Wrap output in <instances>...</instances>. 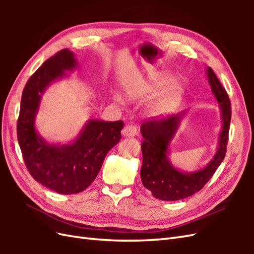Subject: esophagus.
I'll return each instance as SVG.
<instances>
[{
  "label": "esophagus",
  "instance_id": "esophagus-1",
  "mask_svg": "<svg viewBox=\"0 0 254 254\" xmlns=\"http://www.w3.org/2000/svg\"><path fill=\"white\" fill-rule=\"evenodd\" d=\"M137 133V127L133 124L126 125L122 130V134L124 136H134Z\"/></svg>",
  "mask_w": 254,
  "mask_h": 254
}]
</instances>
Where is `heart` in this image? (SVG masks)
Here are the masks:
<instances>
[{
	"mask_svg": "<svg viewBox=\"0 0 254 254\" xmlns=\"http://www.w3.org/2000/svg\"><path fill=\"white\" fill-rule=\"evenodd\" d=\"M168 79H170V76L162 75L155 82L144 86L142 88V93L144 94L150 93V92L155 91L157 88L163 86L165 82L168 81ZM183 93H184V86L182 81L180 80L172 81L170 84H168V87L165 89L163 93L161 94L157 101L152 104L151 106L152 113L162 114V113H167L174 110L176 107L180 104Z\"/></svg>",
	"mask_w": 254,
	"mask_h": 254,
	"instance_id": "obj_1",
	"label": "heart"
}]
</instances>
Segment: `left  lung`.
<instances>
[{"instance_id": "8db88e82", "label": "left lung", "mask_w": 254, "mask_h": 254, "mask_svg": "<svg viewBox=\"0 0 254 254\" xmlns=\"http://www.w3.org/2000/svg\"><path fill=\"white\" fill-rule=\"evenodd\" d=\"M207 79L213 94L221 108L222 129L216 155L203 170L184 174L176 170L167 159V147L178 127L181 115H172L162 120H150L141 126L143 163L141 180L143 186L160 200L175 201L190 197L200 190L224 160L231 122V102L225 88L211 67H207Z\"/></svg>"}]
</instances>
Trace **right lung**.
Segmentation results:
<instances>
[{"label": "right lung", "mask_w": 254, "mask_h": 254, "mask_svg": "<svg viewBox=\"0 0 254 254\" xmlns=\"http://www.w3.org/2000/svg\"><path fill=\"white\" fill-rule=\"evenodd\" d=\"M76 65L74 54L61 50L30 76L23 90L17 125L18 142L30 176L58 194H77L96 178L105 157L122 137L123 121L91 120L76 141L54 146L37 134L34 121L41 94L51 82Z\"/></svg>", "instance_id": "obj_1"}]
</instances>
